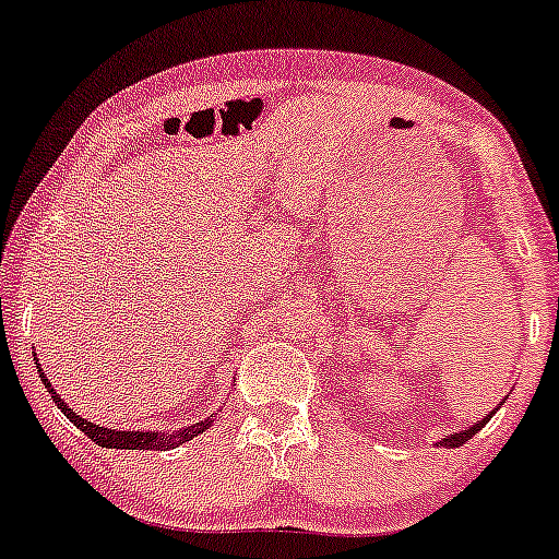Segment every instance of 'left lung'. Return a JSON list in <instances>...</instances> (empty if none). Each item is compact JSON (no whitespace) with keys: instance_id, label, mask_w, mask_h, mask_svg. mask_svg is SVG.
<instances>
[{"instance_id":"obj_1","label":"left lung","mask_w":559,"mask_h":559,"mask_svg":"<svg viewBox=\"0 0 559 559\" xmlns=\"http://www.w3.org/2000/svg\"><path fill=\"white\" fill-rule=\"evenodd\" d=\"M491 415H493V413H489V415H486V418H484V420H478V423H476V426H471V428H467V431H457V433H449V436H447V439H441V447H447V449H454V447H463V444H465V441H467V439H471V436H476V433L480 431V428H484V426H486V423H489V418H491Z\"/></svg>"}]
</instances>
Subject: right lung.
Masks as SVG:
<instances>
[{"mask_svg":"<svg viewBox=\"0 0 559 559\" xmlns=\"http://www.w3.org/2000/svg\"><path fill=\"white\" fill-rule=\"evenodd\" d=\"M36 368H38V378H41L44 389H47L49 394H52V402L62 409V415H66V418L73 423L75 428H81V431L86 433L88 439L96 441V444L105 447V449H159V452H163V449L181 447L183 441H191L197 433L207 431V428L213 426L215 413L210 415V418H204V420H199V423H191V426H186V428H181V431H176V433H163V431H159V433H155V431H118V428L96 426V423H88L86 418H81L79 413H73V409H70L68 404L60 400V394H57L52 383H49L47 373H41V365H38V360H36Z\"/></svg>","mask_w":559,"mask_h":559,"instance_id":"1","label":"right lung"}]
</instances>
